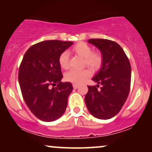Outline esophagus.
Instances as JSON below:
<instances>
[{
    "instance_id": "34e87169",
    "label": "esophagus",
    "mask_w": 152,
    "mask_h": 152,
    "mask_svg": "<svg viewBox=\"0 0 152 152\" xmlns=\"http://www.w3.org/2000/svg\"><path fill=\"white\" fill-rule=\"evenodd\" d=\"M73 88H74V89H77L78 88V86L76 84H73Z\"/></svg>"
}]
</instances>
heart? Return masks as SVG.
Wrapping results in <instances>:
<instances>
[{"label":"heart","mask_w":152,"mask_h":152,"mask_svg":"<svg viewBox=\"0 0 152 152\" xmlns=\"http://www.w3.org/2000/svg\"><path fill=\"white\" fill-rule=\"evenodd\" d=\"M72 51L84 59L85 64L93 70L99 69L103 62V57L99 53H93L92 48L85 42H79L72 48ZM59 64L62 69H67L69 66V54L64 51L60 54ZM92 74L89 69H72L66 73L65 79L74 84H81Z\"/></svg>","instance_id":"b5f03b06"}]
</instances>
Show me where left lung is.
<instances>
[{"label": "left lung", "instance_id": "left-lung-1", "mask_svg": "<svg viewBox=\"0 0 152 152\" xmlns=\"http://www.w3.org/2000/svg\"><path fill=\"white\" fill-rule=\"evenodd\" d=\"M88 42L100 50L103 62L92 78L102 85L101 90L88 86L85 102L89 112L96 118L108 120L120 112L128 97L131 86V64L124 50L116 42L90 39Z\"/></svg>", "mask_w": 152, "mask_h": 152}]
</instances>
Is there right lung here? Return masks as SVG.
Segmentation results:
<instances>
[{
  "instance_id": "1",
  "label": "right lung",
  "mask_w": 152,
  "mask_h": 152,
  "mask_svg": "<svg viewBox=\"0 0 152 152\" xmlns=\"http://www.w3.org/2000/svg\"><path fill=\"white\" fill-rule=\"evenodd\" d=\"M73 44L59 40L39 42L28 48L20 65L19 83L23 99L32 114L43 122L58 120L66 110L73 86L61 82L58 60Z\"/></svg>"
}]
</instances>
